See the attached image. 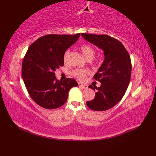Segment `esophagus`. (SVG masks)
Here are the masks:
<instances>
[{
  "mask_svg": "<svg viewBox=\"0 0 156 156\" xmlns=\"http://www.w3.org/2000/svg\"><path fill=\"white\" fill-rule=\"evenodd\" d=\"M78 87L82 88H84V89L88 88V86L87 84H84L82 83H80V82H79V83H78Z\"/></svg>",
  "mask_w": 156,
  "mask_h": 156,
  "instance_id": "obj_1",
  "label": "esophagus"
}]
</instances>
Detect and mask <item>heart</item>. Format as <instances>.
Returning <instances> with one entry per match:
<instances>
[{"instance_id": "b5f03b06", "label": "heart", "mask_w": 156, "mask_h": 156, "mask_svg": "<svg viewBox=\"0 0 156 156\" xmlns=\"http://www.w3.org/2000/svg\"><path fill=\"white\" fill-rule=\"evenodd\" d=\"M81 51L83 54L84 57L89 60V59H92L94 58L95 55V50L92 47L91 45L88 44H84L81 45L80 47ZM69 55V51H66L64 55V60L66 62L68 59V57ZM72 75L74 76V78H77L79 80H82L85 78L86 76H87L90 74V72L87 69H74L72 72Z\"/></svg>"}]
</instances>
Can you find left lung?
I'll use <instances>...</instances> for the list:
<instances>
[{"instance_id":"8db88e82","label":"left lung","mask_w":156,"mask_h":156,"mask_svg":"<svg viewBox=\"0 0 156 156\" xmlns=\"http://www.w3.org/2000/svg\"><path fill=\"white\" fill-rule=\"evenodd\" d=\"M87 41L104 51V61L94 76L101 82L97 88L92 85L89 88L97 90L95 97L87 105L92 110L104 111L113 107L120 101L128 88L131 79V62L127 49L117 39L107 35L81 34Z\"/></svg>"}]
</instances>
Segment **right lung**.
I'll return each instance as SVG.
<instances>
[{"mask_svg": "<svg viewBox=\"0 0 156 156\" xmlns=\"http://www.w3.org/2000/svg\"><path fill=\"white\" fill-rule=\"evenodd\" d=\"M80 35H46L29 46L23 60L22 78L29 94L41 107H62L67 101L69 90L78 87L74 79L57 80L54 72L64 66L65 51Z\"/></svg>", "mask_w": 156, "mask_h": 156, "instance_id": "obj_1", "label": "right lung"}]
</instances>
